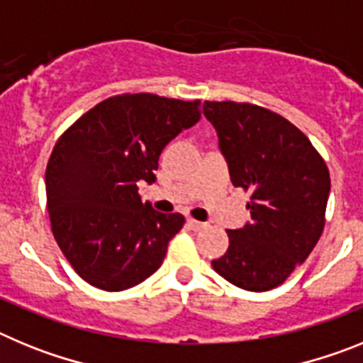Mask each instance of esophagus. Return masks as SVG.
Segmentation results:
<instances>
[{
  "mask_svg": "<svg viewBox=\"0 0 363 363\" xmlns=\"http://www.w3.org/2000/svg\"><path fill=\"white\" fill-rule=\"evenodd\" d=\"M187 227H189V229H192V230H201V229H205V227H207V223L189 218V220H187Z\"/></svg>",
  "mask_w": 363,
  "mask_h": 363,
  "instance_id": "34e87169",
  "label": "esophagus"
}]
</instances>
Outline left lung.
Segmentation results:
<instances>
[{
  "label": "left lung",
  "instance_id": "1",
  "mask_svg": "<svg viewBox=\"0 0 363 363\" xmlns=\"http://www.w3.org/2000/svg\"><path fill=\"white\" fill-rule=\"evenodd\" d=\"M234 187L251 191V221L227 230L214 271L245 291L287 280L322 236L331 178L309 138L277 112L251 104L205 101Z\"/></svg>",
  "mask_w": 363,
  "mask_h": 363
}]
</instances>
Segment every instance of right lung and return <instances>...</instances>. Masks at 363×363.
Returning a JSON list of instances; mask_svg holds the SVG:
<instances>
[{
	"label": "right lung",
	"instance_id": "obj_1",
	"mask_svg": "<svg viewBox=\"0 0 363 363\" xmlns=\"http://www.w3.org/2000/svg\"><path fill=\"white\" fill-rule=\"evenodd\" d=\"M198 105L114 96L57 140L45 172L47 209L57 245L86 284L123 291L160 269L185 218L143 203L138 184L156 179L167 143L200 121Z\"/></svg>",
	"mask_w": 363,
	"mask_h": 363
}]
</instances>
